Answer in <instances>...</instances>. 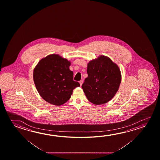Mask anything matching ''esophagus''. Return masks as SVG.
Returning <instances> with one entry per match:
<instances>
[{
    "label": "esophagus",
    "mask_w": 160,
    "mask_h": 160,
    "mask_svg": "<svg viewBox=\"0 0 160 160\" xmlns=\"http://www.w3.org/2000/svg\"><path fill=\"white\" fill-rule=\"evenodd\" d=\"M79 83L80 84V86H81V85H82V84L83 83V80H80V81H79Z\"/></svg>",
    "instance_id": "1"
}]
</instances>
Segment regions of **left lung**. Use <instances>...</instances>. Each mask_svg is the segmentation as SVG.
<instances>
[{
    "label": "left lung",
    "mask_w": 160,
    "mask_h": 160,
    "mask_svg": "<svg viewBox=\"0 0 160 160\" xmlns=\"http://www.w3.org/2000/svg\"><path fill=\"white\" fill-rule=\"evenodd\" d=\"M88 76L82 85L89 102L101 105L110 101L118 92L121 82V72L110 58L100 56L88 64Z\"/></svg>",
    "instance_id": "1"
}]
</instances>
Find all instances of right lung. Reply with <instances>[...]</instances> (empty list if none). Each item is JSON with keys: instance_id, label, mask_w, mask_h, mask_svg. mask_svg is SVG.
<instances>
[{"instance_id": "right-lung-1", "label": "right lung", "mask_w": 160, "mask_h": 160, "mask_svg": "<svg viewBox=\"0 0 160 160\" xmlns=\"http://www.w3.org/2000/svg\"><path fill=\"white\" fill-rule=\"evenodd\" d=\"M70 62L56 54L48 55L39 61L33 70V80L37 91L45 101L60 106L71 98L73 89L80 87L73 81L70 70Z\"/></svg>"}]
</instances>
